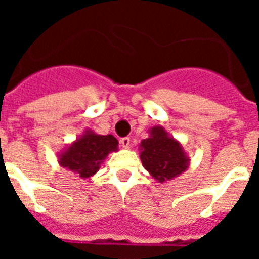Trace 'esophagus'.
<instances>
[{
    "instance_id": "esophagus-1",
    "label": "esophagus",
    "mask_w": 259,
    "mask_h": 259,
    "mask_svg": "<svg viewBox=\"0 0 259 259\" xmlns=\"http://www.w3.org/2000/svg\"><path fill=\"white\" fill-rule=\"evenodd\" d=\"M130 143H131L130 137H123V139H120V145H122V148H124V149H128V148H130Z\"/></svg>"
}]
</instances>
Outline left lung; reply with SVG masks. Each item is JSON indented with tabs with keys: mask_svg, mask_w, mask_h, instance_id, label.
<instances>
[{
	"mask_svg": "<svg viewBox=\"0 0 259 259\" xmlns=\"http://www.w3.org/2000/svg\"><path fill=\"white\" fill-rule=\"evenodd\" d=\"M140 159L148 172L159 183L175 179L188 170L189 157L180 141L174 139L162 125L149 130V137L139 145Z\"/></svg>",
	"mask_w": 259,
	"mask_h": 259,
	"instance_id": "obj_1",
	"label": "left lung"
}]
</instances>
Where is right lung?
Returning a JSON list of instances; mask_svg holds the SVG:
<instances>
[{"mask_svg":"<svg viewBox=\"0 0 259 259\" xmlns=\"http://www.w3.org/2000/svg\"><path fill=\"white\" fill-rule=\"evenodd\" d=\"M111 152H118V140L113 135H98L87 128L76 140L58 153V163L81 179H89L100 170Z\"/></svg>","mask_w":259,"mask_h":259,"instance_id":"obj_1","label":"right lung"}]
</instances>
